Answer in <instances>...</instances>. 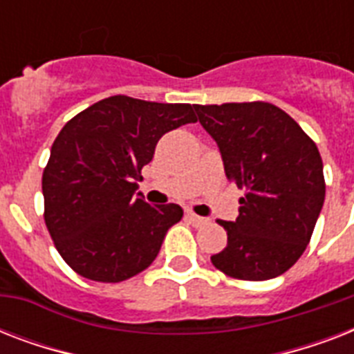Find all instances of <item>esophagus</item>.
I'll return each instance as SVG.
<instances>
[{
  "instance_id": "obj_1",
  "label": "esophagus",
  "mask_w": 354,
  "mask_h": 354,
  "mask_svg": "<svg viewBox=\"0 0 354 354\" xmlns=\"http://www.w3.org/2000/svg\"><path fill=\"white\" fill-rule=\"evenodd\" d=\"M185 218H187V221L191 222L193 226H196V227H200V226H204V224H207V218H204V216L194 215V213H191V211H189V213H185Z\"/></svg>"
}]
</instances>
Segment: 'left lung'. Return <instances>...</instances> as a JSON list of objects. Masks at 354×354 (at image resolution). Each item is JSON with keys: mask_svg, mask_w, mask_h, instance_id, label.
<instances>
[{"mask_svg": "<svg viewBox=\"0 0 354 354\" xmlns=\"http://www.w3.org/2000/svg\"><path fill=\"white\" fill-rule=\"evenodd\" d=\"M194 110L221 150L226 178L246 191L235 221H218L227 246L211 263L236 279L285 274L305 252L324 207L318 147L270 102L194 104Z\"/></svg>", "mask_w": 354, "mask_h": 354, "instance_id": "8db88e82", "label": "left lung"}]
</instances>
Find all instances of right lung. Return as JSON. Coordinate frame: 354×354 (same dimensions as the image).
Instances as JSON below:
<instances>
[{
    "mask_svg": "<svg viewBox=\"0 0 354 354\" xmlns=\"http://www.w3.org/2000/svg\"><path fill=\"white\" fill-rule=\"evenodd\" d=\"M196 122L191 104L113 95L75 115L55 139L41 176L46 226L79 275L119 283L149 268L178 204L150 205L139 193L141 169L163 133Z\"/></svg>",
    "mask_w": 354,
    "mask_h": 354,
    "instance_id": "obj_1",
    "label": "right lung"
}]
</instances>
